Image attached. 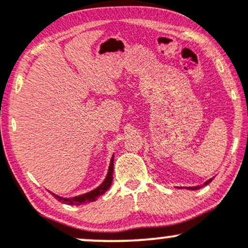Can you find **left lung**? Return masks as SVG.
Returning a JSON list of instances; mask_svg holds the SVG:
<instances>
[{
    "label": "left lung",
    "mask_w": 248,
    "mask_h": 248,
    "mask_svg": "<svg viewBox=\"0 0 248 248\" xmlns=\"http://www.w3.org/2000/svg\"><path fill=\"white\" fill-rule=\"evenodd\" d=\"M212 179L213 178H210V179H207V181L205 182V183H204L203 184V186H207V184H209V183H211V181H212ZM186 189H189V190H198V189H201V186H189V187H186Z\"/></svg>",
    "instance_id": "obj_1"
}]
</instances>
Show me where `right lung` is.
<instances>
[{"instance_id": "1", "label": "right lung", "mask_w": 248, "mask_h": 248, "mask_svg": "<svg viewBox=\"0 0 248 248\" xmlns=\"http://www.w3.org/2000/svg\"><path fill=\"white\" fill-rule=\"evenodd\" d=\"M113 170H114V155L112 156V160H110L106 178H105V181L102 182V183L98 187H95L94 190H92V191H90L87 193H84V195L76 196V197H72V198H62V197H59V196H57L56 193H53V192H51V193H52V195L55 196V198L58 199L59 202L67 204V205H82V204L91 203V202H94L95 199L99 197V196L104 195V193L106 192L108 189H109V186H112Z\"/></svg>"}]
</instances>
